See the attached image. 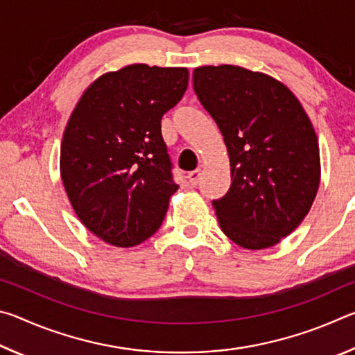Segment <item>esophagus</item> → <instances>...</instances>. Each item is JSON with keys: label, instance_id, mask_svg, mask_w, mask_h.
<instances>
[{"label": "esophagus", "instance_id": "34e87169", "mask_svg": "<svg viewBox=\"0 0 355 355\" xmlns=\"http://www.w3.org/2000/svg\"><path fill=\"white\" fill-rule=\"evenodd\" d=\"M200 175H202L200 169L192 171V172H189V173H188V180H189L191 186H197V184H199V182H200Z\"/></svg>", "mask_w": 355, "mask_h": 355}]
</instances>
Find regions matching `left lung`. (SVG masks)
Listing matches in <instances>:
<instances>
[{
  "label": "left lung",
  "instance_id": "8db88e82",
  "mask_svg": "<svg viewBox=\"0 0 355 355\" xmlns=\"http://www.w3.org/2000/svg\"><path fill=\"white\" fill-rule=\"evenodd\" d=\"M192 83L230 158V189L213 200L222 232L244 249L272 248L304 220L320 188L313 125L296 95L261 71L203 65Z\"/></svg>",
  "mask_w": 355,
  "mask_h": 355
}]
</instances>
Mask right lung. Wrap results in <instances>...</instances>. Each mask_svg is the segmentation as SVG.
<instances>
[{"label": "right lung", "instance_id": "1", "mask_svg": "<svg viewBox=\"0 0 355 355\" xmlns=\"http://www.w3.org/2000/svg\"><path fill=\"white\" fill-rule=\"evenodd\" d=\"M184 67L131 64L97 78L61 144V178L78 219L116 248H133L163 222L173 183L161 119L188 87Z\"/></svg>", "mask_w": 355, "mask_h": 355}]
</instances>
